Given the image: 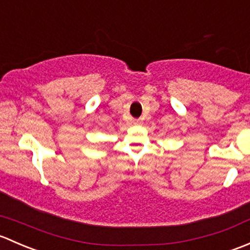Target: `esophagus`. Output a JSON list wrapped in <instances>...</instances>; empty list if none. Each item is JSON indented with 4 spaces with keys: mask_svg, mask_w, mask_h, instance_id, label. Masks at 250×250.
I'll use <instances>...</instances> for the list:
<instances>
[{
    "mask_svg": "<svg viewBox=\"0 0 250 250\" xmlns=\"http://www.w3.org/2000/svg\"><path fill=\"white\" fill-rule=\"evenodd\" d=\"M133 124L135 125L142 124V119H133Z\"/></svg>",
    "mask_w": 250,
    "mask_h": 250,
    "instance_id": "1",
    "label": "esophagus"
}]
</instances>
